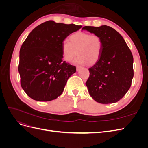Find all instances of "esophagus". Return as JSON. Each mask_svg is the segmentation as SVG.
Returning a JSON list of instances; mask_svg holds the SVG:
<instances>
[{
	"mask_svg": "<svg viewBox=\"0 0 148 148\" xmlns=\"http://www.w3.org/2000/svg\"><path fill=\"white\" fill-rule=\"evenodd\" d=\"M82 68V66H77V71H79L80 69H81Z\"/></svg>",
	"mask_w": 148,
	"mask_h": 148,
	"instance_id": "obj_1",
	"label": "esophagus"
}]
</instances>
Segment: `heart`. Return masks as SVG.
<instances>
[{"instance_id": "1", "label": "heart", "mask_w": 148, "mask_h": 148, "mask_svg": "<svg viewBox=\"0 0 148 148\" xmlns=\"http://www.w3.org/2000/svg\"><path fill=\"white\" fill-rule=\"evenodd\" d=\"M62 57L66 62L73 60L78 53L74 62L78 64H95L99 60L102 51V42L99 36L88 33L78 32L71 34L70 41L64 39L62 42Z\"/></svg>"}]
</instances>
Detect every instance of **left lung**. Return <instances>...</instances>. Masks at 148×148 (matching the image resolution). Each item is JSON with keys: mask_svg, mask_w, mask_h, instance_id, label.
<instances>
[{"mask_svg": "<svg viewBox=\"0 0 148 148\" xmlns=\"http://www.w3.org/2000/svg\"><path fill=\"white\" fill-rule=\"evenodd\" d=\"M82 30L99 36L102 42L101 57L91 68L86 82L89 95L101 104L119 101L127 92L133 77V57L124 39L114 28L84 26Z\"/></svg>", "mask_w": 148, "mask_h": 148, "instance_id": "1", "label": "left lung"}]
</instances>
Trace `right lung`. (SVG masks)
Here are the masks:
<instances>
[{"label":"right lung","instance_id":"right-lung-1","mask_svg":"<svg viewBox=\"0 0 148 148\" xmlns=\"http://www.w3.org/2000/svg\"><path fill=\"white\" fill-rule=\"evenodd\" d=\"M82 27L50 20L33 29L20 50L18 71L21 86L38 101L56 99L64 91L76 67L62 60V42Z\"/></svg>","mask_w":148,"mask_h":148}]
</instances>
